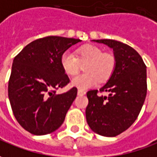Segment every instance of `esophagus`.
<instances>
[{
    "mask_svg": "<svg viewBox=\"0 0 157 157\" xmlns=\"http://www.w3.org/2000/svg\"><path fill=\"white\" fill-rule=\"evenodd\" d=\"M85 90H78V96H84V95H85Z\"/></svg>",
    "mask_w": 157,
    "mask_h": 157,
    "instance_id": "34e87169",
    "label": "esophagus"
}]
</instances>
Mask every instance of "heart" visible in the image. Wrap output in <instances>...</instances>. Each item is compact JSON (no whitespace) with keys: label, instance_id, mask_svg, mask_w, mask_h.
Wrapping results in <instances>:
<instances>
[{"label":"heart","instance_id":"1","mask_svg":"<svg viewBox=\"0 0 157 157\" xmlns=\"http://www.w3.org/2000/svg\"><path fill=\"white\" fill-rule=\"evenodd\" d=\"M84 67L85 73L78 74L71 80V85L84 90L95 85L99 80L105 82L112 76L115 68V59L109 54H104L102 49L96 46H85L76 51V56L72 52L66 51L60 57V65L68 75H74Z\"/></svg>","mask_w":157,"mask_h":157}]
</instances>
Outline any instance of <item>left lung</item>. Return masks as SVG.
<instances>
[{
  "label": "left lung",
  "mask_w": 157,
  "mask_h": 157,
  "mask_svg": "<svg viewBox=\"0 0 157 157\" xmlns=\"http://www.w3.org/2000/svg\"><path fill=\"white\" fill-rule=\"evenodd\" d=\"M113 49L115 68L112 76L97 95V90L87 92L89 104L85 109L90 128L104 137H115L128 129L138 118L147 93L146 66L138 52L115 40H92Z\"/></svg>",
  "instance_id": "1"
}]
</instances>
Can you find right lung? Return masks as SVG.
<instances>
[{
    "mask_svg": "<svg viewBox=\"0 0 157 157\" xmlns=\"http://www.w3.org/2000/svg\"><path fill=\"white\" fill-rule=\"evenodd\" d=\"M80 39L50 36L26 45L13 61L8 97L13 113L24 129L34 135L56 131L77 97V88L56 95L69 78L60 57Z\"/></svg>",
    "mask_w": 157,
    "mask_h": 157,
    "instance_id": "1",
    "label": "right lung"
}]
</instances>
